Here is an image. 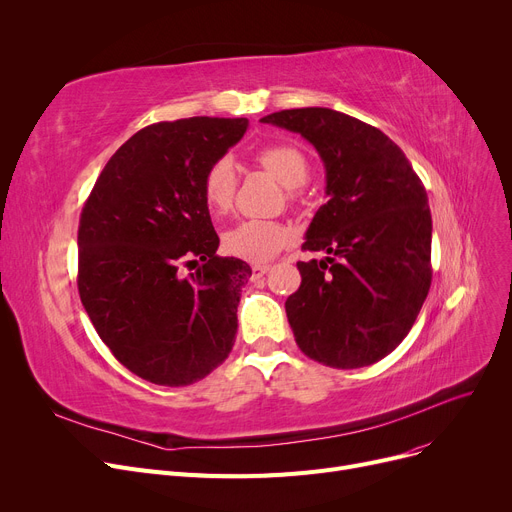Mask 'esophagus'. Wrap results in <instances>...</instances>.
I'll return each instance as SVG.
<instances>
[{
  "label": "esophagus",
  "instance_id": "obj_1",
  "mask_svg": "<svg viewBox=\"0 0 512 512\" xmlns=\"http://www.w3.org/2000/svg\"><path fill=\"white\" fill-rule=\"evenodd\" d=\"M270 272V265H253V278H261Z\"/></svg>",
  "mask_w": 512,
  "mask_h": 512
}]
</instances>
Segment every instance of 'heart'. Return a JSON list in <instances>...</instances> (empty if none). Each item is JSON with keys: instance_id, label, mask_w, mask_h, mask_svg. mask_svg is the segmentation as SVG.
<instances>
[{"instance_id": "heart-1", "label": "heart", "mask_w": 512, "mask_h": 512, "mask_svg": "<svg viewBox=\"0 0 512 512\" xmlns=\"http://www.w3.org/2000/svg\"><path fill=\"white\" fill-rule=\"evenodd\" d=\"M259 164L274 174L286 188H301L309 178L307 157L292 145L276 143L257 151ZM238 174L234 161L224 155L211 161L203 174V201L213 215H222L232 207ZM292 240V230L280 222L245 220L232 226L224 236V247L230 255L245 261L263 263L274 259Z\"/></svg>"}]
</instances>
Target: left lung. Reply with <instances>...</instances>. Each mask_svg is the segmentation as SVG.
I'll list each match as a JSON object with an SVG mask.
<instances>
[{"mask_svg":"<svg viewBox=\"0 0 512 512\" xmlns=\"http://www.w3.org/2000/svg\"><path fill=\"white\" fill-rule=\"evenodd\" d=\"M305 137L324 159L328 203L307 230L299 290L286 301L301 351L357 369L405 340L432 284V213L407 155L382 130L328 107L261 118Z\"/></svg>","mask_w":512,"mask_h":512,"instance_id":"8db88e82","label":"left lung"}]
</instances>
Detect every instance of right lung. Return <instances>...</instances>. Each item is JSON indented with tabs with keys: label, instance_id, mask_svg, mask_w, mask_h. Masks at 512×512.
Returning a JSON list of instances; mask_svg holds the SVG:
<instances>
[{
	"label": "right lung",
	"instance_id": "add662e5",
	"mask_svg": "<svg viewBox=\"0 0 512 512\" xmlns=\"http://www.w3.org/2000/svg\"><path fill=\"white\" fill-rule=\"evenodd\" d=\"M247 118L141 128L99 174L78 224V294L112 355L157 386L203 380L232 351L251 267L220 257L203 174ZM199 264L188 277L179 267Z\"/></svg>",
	"mask_w": 512,
	"mask_h": 512
}]
</instances>
